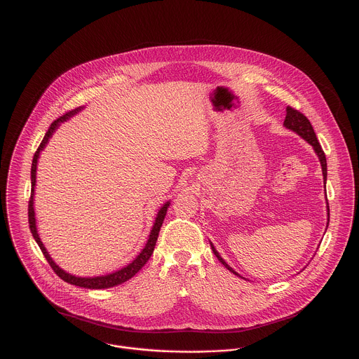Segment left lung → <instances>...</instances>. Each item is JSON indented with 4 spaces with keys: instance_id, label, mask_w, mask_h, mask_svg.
<instances>
[{
    "instance_id": "1",
    "label": "left lung",
    "mask_w": 359,
    "mask_h": 359,
    "mask_svg": "<svg viewBox=\"0 0 359 359\" xmlns=\"http://www.w3.org/2000/svg\"><path fill=\"white\" fill-rule=\"evenodd\" d=\"M283 125H285V128H287V129L296 132L300 137H303L307 143H310V144L313 146L316 154L318 156L320 164H321L323 178H324V187H325V180H327V161H325V154H324V151H323V149H321V146H320V143H318V140H317V137H316V133H314L313 126H311V123L309 122V119H307L302 112H299L297 109H294V108H292V107H287V108H286V118H285ZM327 216H328V222H330V208H328V202H327ZM327 224H328V223H327ZM210 247H212V251L215 252V255L217 257V259H219L230 272H233L234 275L240 276V275H238L231 266H229V265L226 264V261L219 255V252L216 251V248L213 247L212 243H210ZM240 278H241V276H240Z\"/></svg>"
}]
</instances>
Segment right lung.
<instances>
[{
	"mask_svg": "<svg viewBox=\"0 0 359 359\" xmlns=\"http://www.w3.org/2000/svg\"><path fill=\"white\" fill-rule=\"evenodd\" d=\"M81 108H76V109H72L69 112H66L63 116H60L59 119H56L50 128L48 129L42 143L39 144L35 156H34V160H32V170H31V181H32V189H31V199H29V205H28V217H29V229H31V233L34 236V238L36 240L38 245L41 247L45 258L48 259L49 265L53 268V271L67 283H72V285H76V286H81V287H87V289H107V287H112V286H116V285H121L123 282H126L128 279H130L132 276H135L142 268L143 265L150 259L153 251H154V247H156V241H157V237H158V233H160V229L163 226V222H164V217L167 215V209L170 206V202L164 203L158 213H157V217H156V222H154V226L150 231V236H149V240L144 245V248L142 250V252L129 264L126 265L125 268L119 269V271H115L112 273H108V275H102V276H94V278H81V276H74L72 273H67L66 271H63L62 268H59V265H56V262L50 258L48 250L45 248L43 243L41 241V237L38 234V230H36V219H35V210H34V194H35V185H36V165H38V158H39V154L41 151L45 149V146L48 144L49 139L52 137L53 132L59 128V125L62 122H65L66 119H69L70 116L76 115L77 112H80Z\"/></svg>",
	"mask_w": 359,
	"mask_h": 359,
	"instance_id": "right-lung-1",
	"label": "right lung"
}]
</instances>
